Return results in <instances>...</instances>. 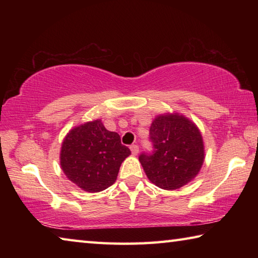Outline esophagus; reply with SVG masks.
<instances>
[{
    "label": "esophagus",
    "instance_id": "obj_1",
    "mask_svg": "<svg viewBox=\"0 0 258 258\" xmlns=\"http://www.w3.org/2000/svg\"><path fill=\"white\" fill-rule=\"evenodd\" d=\"M130 149H131V151H132L133 155H138L139 154V146L132 145V146L130 147Z\"/></svg>",
    "mask_w": 258,
    "mask_h": 258
}]
</instances>
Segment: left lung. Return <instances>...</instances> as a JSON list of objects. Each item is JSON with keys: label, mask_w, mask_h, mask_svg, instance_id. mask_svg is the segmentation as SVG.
I'll use <instances>...</instances> for the list:
<instances>
[{"label": "left lung", "mask_w": 258, "mask_h": 258, "mask_svg": "<svg viewBox=\"0 0 258 258\" xmlns=\"http://www.w3.org/2000/svg\"><path fill=\"white\" fill-rule=\"evenodd\" d=\"M152 151L139 156L149 180L165 190H175L197 175L204 163L199 130L182 115H161L152 121Z\"/></svg>", "instance_id": "1"}]
</instances>
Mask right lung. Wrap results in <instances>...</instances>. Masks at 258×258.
<instances>
[{
    "label": "right lung",
    "instance_id": "1",
    "mask_svg": "<svg viewBox=\"0 0 258 258\" xmlns=\"http://www.w3.org/2000/svg\"><path fill=\"white\" fill-rule=\"evenodd\" d=\"M130 149L118 133L106 130L101 120L85 123L72 130L61 147L63 173L87 192H100L115 183L119 167Z\"/></svg>",
    "mask_w": 258,
    "mask_h": 258
}]
</instances>
